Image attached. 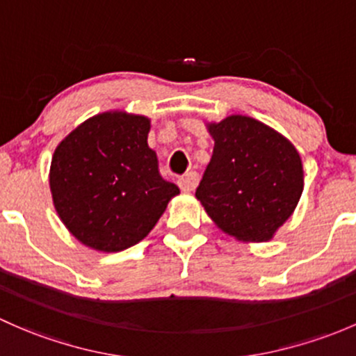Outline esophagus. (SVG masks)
<instances>
[{
  "instance_id": "34e87169",
  "label": "esophagus",
  "mask_w": 356,
  "mask_h": 356,
  "mask_svg": "<svg viewBox=\"0 0 356 356\" xmlns=\"http://www.w3.org/2000/svg\"><path fill=\"white\" fill-rule=\"evenodd\" d=\"M177 184L182 193H191V191L196 189L197 186V174L196 172H188V174L182 175V177L179 179Z\"/></svg>"
}]
</instances>
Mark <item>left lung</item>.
<instances>
[{"label":"left lung","mask_w":356,"mask_h":356,"mask_svg":"<svg viewBox=\"0 0 356 356\" xmlns=\"http://www.w3.org/2000/svg\"><path fill=\"white\" fill-rule=\"evenodd\" d=\"M207 129L215 147L196 197L215 225L237 241H271L304 191L297 148L249 115L207 122Z\"/></svg>","instance_id":"obj_1"}]
</instances>
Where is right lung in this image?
Returning <instances> with one entry per match:
<instances>
[{"instance_id":"obj_1","label":"right lung","mask_w":356,"mask_h":356,"mask_svg":"<svg viewBox=\"0 0 356 356\" xmlns=\"http://www.w3.org/2000/svg\"><path fill=\"white\" fill-rule=\"evenodd\" d=\"M149 119L107 111L81 122L54 149L52 203L70 234L100 252H119L152 232L179 188L160 175L148 147Z\"/></svg>"}]
</instances>
